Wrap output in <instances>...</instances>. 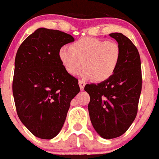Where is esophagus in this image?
<instances>
[{"mask_svg": "<svg viewBox=\"0 0 159 159\" xmlns=\"http://www.w3.org/2000/svg\"><path fill=\"white\" fill-rule=\"evenodd\" d=\"M78 83H79V86H80V89H81V90H83L84 87H85V85H86L85 82H84V81H82V80H79V81H78Z\"/></svg>", "mask_w": 159, "mask_h": 159, "instance_id": "1", "label": "esophagus"}]
</instances>
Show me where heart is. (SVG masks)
I'll return each mask as SVG.
<instances>
[{
	"label": "heart",
	"mask_w": 159,
	"mask_h": 159,
	"mask_svg": "<svg viewBox=\"0 0 159 159\" xmlns=\"http://www.w3.org/2000/svg\"><path fill=\"white\" fill-rule=\"evenodd\" d=\"M59 58L69 74L77 75L84 67V78L103 82L112 77L116 70L120 60V48L114 41L86 37L72 46L61 47Z\"/></svg>",
	"instance_id": "heart-1"
}]
</instances>
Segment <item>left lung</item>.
<instances>
[{"mask_svg":"<svg viewBox=\"0 0 159 159\" xmlns=\"http://www.w3.org/2000/svg\"><path fill=\"white\" fill-rule=\"evenodd\" d=\"M118 43L120 60L112 77L98 84H86L91 124L102 138L123 135L137 116L141 92V58L138 50L121 33L109 34Z\"/></svg>","mask_w":159,"mask_h":159,"instance_id":"1","label":"left lung"}]
</instances>
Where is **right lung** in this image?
Here are the masks:
<instances>
[{
    "instance_id": "obj_1",
    "label": "right lung",
    "mask_w": 159,
    "mask_h": 159,
    "mask_svg": "<svg viewBox=\"0 0 159 159\" xmlns=\"http://www.w3.org/2000/svg\"><path fill=\"white\" fill-rule=\"evenodd\" d=\"M74 41L57 30L39 28L20 45L15 57L13 94L16 110L29 131L41 139L60 133L80 91L78 80L64 68L61 47Z\"/></svg>"
}]
</instances>
